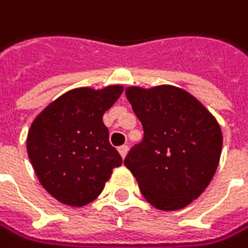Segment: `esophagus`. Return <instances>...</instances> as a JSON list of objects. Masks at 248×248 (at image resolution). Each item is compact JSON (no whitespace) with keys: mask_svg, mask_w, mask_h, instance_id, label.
<instances>
[{"mask_svg":"<svg viewBox=\"0 0 248 248\" xmlns=\"http://www.w3.org/2000/svg\"><path fill=\"white\" fill-rule=\"evenodd\" d=\"M119 153H120L122 157H125L126 153H128V146H120V147H119Z\"/></svg>","mask_w":248,"mask_h":248,"instance_id":"1","label":"esophagus"}]
</instances>
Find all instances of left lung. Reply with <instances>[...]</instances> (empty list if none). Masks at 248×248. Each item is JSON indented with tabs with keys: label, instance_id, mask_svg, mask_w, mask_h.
Wrapping results in <instances>:
<instances>
[{
	"label": "left lung",
	"instance_id": "left-lung-1",
	"mask_svg": "<svg viewBox=\"0 0 248 248\" xmlns=\"http://www.w3.org/2000/svg\"><path fill=\"white\" fill-rule=\"evenodd\" d=\"M126 98L144 137L125 157L147 201L164 211L180 210L201 195L217 170L223 137L213 114L175 86H131Z\"/></svg>",
	"mask_w": 248,
	"mask_h": 248
}]
</instances>
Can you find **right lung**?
<instances>
[{
  "mask_svg": "<svg viewBox=\"0 0 248 248\" xmlns=\"http://www.w3.org/2000/svg\"><path fill=\"white\" fill-rule=\"evenodd\" d=\"M122 86L78 88L49 104L28 131L26 150L41 186L59 202L83 207L102 192L122 156L102 116Z\"/></svg>",
  "mask_w": 248,
  "mask_h": 248,
  "instance_id": "obj_1",
  "label": "right lung"
}]
</instances>
